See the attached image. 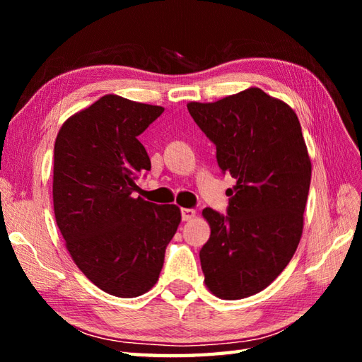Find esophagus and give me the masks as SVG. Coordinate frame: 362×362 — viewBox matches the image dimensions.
<instances>
[{
	"instance_id": "obj_1",
	"label": "esophagus",
	"mask_w": 362,
	"mask_h": 362,
	"mask_svg": "<svg viewBox=\"0 0 362 362\" xmlns=\"http://www.w3.org/2000/svg\"><path fill=\"white\" fill-rule=\"evenodd\" d=\"M180 213H182L183 221H191L196 216V210H193V209H182Z\"/></svg>"
}]
</instances>
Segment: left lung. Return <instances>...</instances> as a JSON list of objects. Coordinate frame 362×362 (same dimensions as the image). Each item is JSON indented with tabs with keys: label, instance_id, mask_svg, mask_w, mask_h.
<instances>
[{
	"label": "left lung",
	"instance_id": "obj_1",
	"mask_svg": "<svg viewBox=\"0 0 362 362\" xmlns=\"http://www.w3.org/2000/svg\"><path fill=\"white\" fill-rule=\"evenodd\" d=\"M196 124L216 146L222 173L236 179L227 214L202 211L211 235L199 252L205 284L227 300L267 288L302 236L311 161L296 112L259 88L216 103H189Z\"/></svg>",
	"mask_w": 362,
	"mask_h": 362
}]
</instances>
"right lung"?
Masks as SVG:
<instances>
[{"label": "right lung", "mask_w": 362, "mask_h": 362, "mask_svg": "<svg viewBox=\"0 0 362 362\" xmlns=\"http://www.w3.org/2000/svg\"><path fill=\"white\" fill-rule=\"evenodd\" d=\"M163 110L105 95L68 118L54 144V214L66 249L91 283L122 298L157 283L182 218L177 205L134 197L151 171L138 136Z\"/></svg>", "instance_id": "1"}]
</instances>
